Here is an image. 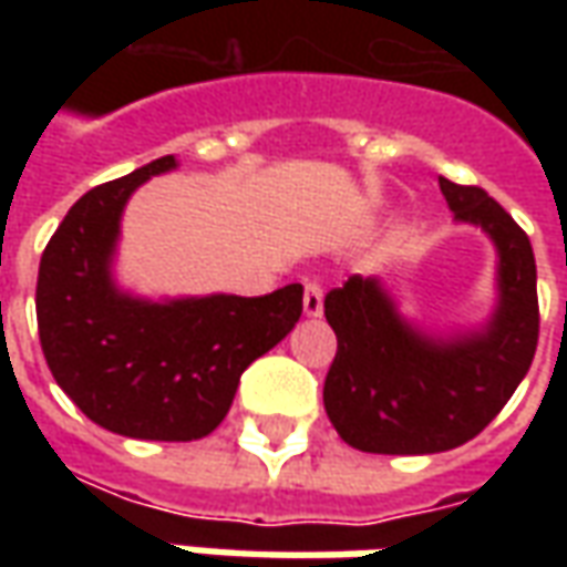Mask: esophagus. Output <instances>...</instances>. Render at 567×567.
<instances>
[{
  "label": "esophagus",
  "instance_id": "esophagus-1",
  "mask_svg": "<svg viewBox=\"0 0 567 567\" xmlns=\"http://www.w3.org/2000/svg\"><path fill=\"white\" fill-rule=\"evenodd\" d=\"M321 309H324V295H321L319 282H307L303 285V312L309 319H319Z\"/></svg>",
  "mask_w": 567,
  "mask_h": 567
}]
</instances>
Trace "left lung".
<instances>
[{"label": "left lung", "mask_w": 567, "mask_h": 567, "mask_svg": "<svg viewBox=\"0 0 567 567\" xmlns=\"http://www.w3.org/2000/svg\"><path fill=\"white\" fill-rule=\"evenodd\" d=\"M455 221L498 251V307L480 331L431 337L398 312L377 276H349L324 297L337 355L324 410L361 452L431 455L474 440L511 401L537 349V267L519 224L483 187L440 178Z\"/></svg>", "instance_id": "8db88e82"}]
</instances>
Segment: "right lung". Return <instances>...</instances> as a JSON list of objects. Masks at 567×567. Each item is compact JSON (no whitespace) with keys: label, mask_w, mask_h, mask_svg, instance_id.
Masks as SVG:
<instances>
[{"label":"right lung","mask_w":567,"mask_h":567,"mask_svg":"<svg viewBox=\"0 0 567 567\" xmlns=\"http://www.w3.org/2000/svg\"><path fill=\"white\" fill-rule=\"evenodd\" d=\"M173 154L87 190L44 248L35 285L39 340L56 385L105 431L199 440L221 425L243 370L282 343L303 312V285L264 297L145 300L112 276L121 215Z\"/></svg>","instance_id":"add662e5"}]
</instances>
